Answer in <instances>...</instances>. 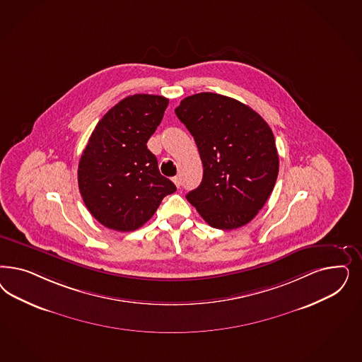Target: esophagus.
Segmentation results:
<instances>
[{"label": "esophagus", "mask_w": 362, "mask_h": 362, "mask_svg": "<svg viewBox=\"0 0 362 362\" xmlns=\"http://www.w3.org/2000/svg\"><path fill=\"white\" fill-rule=\"evenodd\" d=\"M173 182H175V187H181V177H180V175H175V177H173Z\"/></svg>", "instance_id": "esophagus-1"}]
</instances>
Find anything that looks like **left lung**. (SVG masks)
I'll list each match as a JSON object with an SVG mask.
<instances>
[{"label":"left lung","mask_w":362,"mask_h":362,"mask_svg":"<svg viewBox=\"0 0 362 362\" xmlns=\"http://www.w3.org/2000/svg\"><path fill=\"white\" fill-rule=\"evenodd\" d=\"M199 148V187L187 194L210 226L232 230L262 209L279 175L272 129L252 107L222 94H193L175 107Z\"/></svg>","instance_id":"8db88e82"}]
</instances>
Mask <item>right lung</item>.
I'll return each mask as SVG.
<instances>
[{"mask_svg": "<svg viewBox=\"0 0 362 362\" xmlns=\"http://www.w3.org/2000/svg\"><path fill=\"white\" fill-rule=\"evenodd\" d=\"M168 104V98L152 94L121 100L98 121L82 152V199L94 218L109 229H139L152 218L163 197L175 192L146 146Z\"/></svg>", "mask_w": 362, "mask_h": 362, "instance_id": "1", "label": "right lung"}]
</instances>
